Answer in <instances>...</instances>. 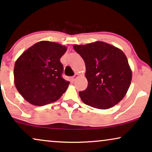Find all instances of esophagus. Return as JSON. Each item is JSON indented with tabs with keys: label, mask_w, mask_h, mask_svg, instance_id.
Returning a JSON list of instances; mask_svg holds the SVG:
<instances>
[{
	"label": "esophagus",
	"mask_w": 152,
	"mask_h": 152,
	"mask_svg": "<svg viewBox=\"0 0 152 152\" xmlns=\"http://www.w3.org/2000/svg\"><path fill=\"white\" fill-rule=\"evenodd\" d=\"M78 76V74H75L74 76H72V79L73 81H75V80H76V78H77Z\"/></svg>",
	"instance_id": "esophagus-1"
}]
</instances>
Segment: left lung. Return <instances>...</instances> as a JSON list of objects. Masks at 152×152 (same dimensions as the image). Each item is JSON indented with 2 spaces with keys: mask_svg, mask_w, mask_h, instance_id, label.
<instances>
[{
  "mask_svg": "<svg viewBox=\"0 0 152 152\" xmlns=\"http://www.w3.org/2000/svg\"><path fill=\"white\" fill-rule=\"evenodd\" d=\"M86 64L88 85L79 92L82 102L93 108L108 109L118 104L128 91L132 71L124 52L104 42L74 45Z\"/></svg>",
  "mask_w": 152,
  "mask_h": 152,
  "instance_id": "obj_1",
  "label": "left lung"
}]
</instances>
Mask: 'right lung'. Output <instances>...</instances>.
Masks as SVG:
<instances>
[{"instance_id": "1", "label": "right lung", "mask_w": 152, "mask_h": 152, "mask_svg": "<svg viewBox=\"0 0 152 152\" xmlns=\"http://www.w3.org/2000/svg\"><path fill=\"white\" fill-rule=\"evenodd\" d=\"M66 46L41 41L30 46L17 60L14 68L15 85L24 99L35 106H44L59 99L69 82L62 77L60 59Z\"/></svg>"}]
</instances>
